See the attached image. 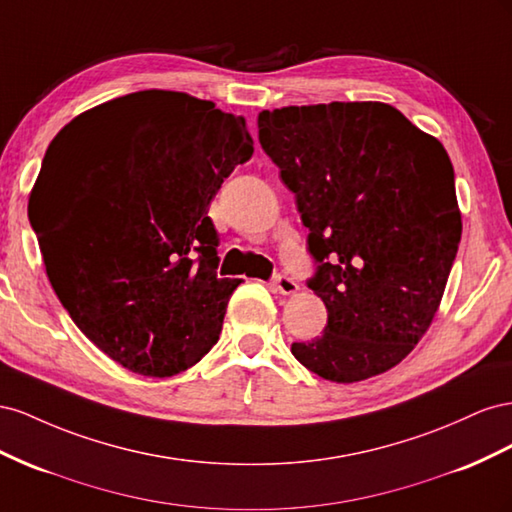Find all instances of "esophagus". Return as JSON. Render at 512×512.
Masks as SVG:
<instances>
[{"label":"esophagus","mask_w":512,"mask_h":512,"mask_svg":"<svg viewBox=\"0 0 512 512\" xmlns=\"http://www.w3.org/2000/svg\"><path fill=\"white\" fill-rule=\"evenodd\" d=\"M274 287L283 296H291V294H296V291H298V283L287 274H276L274 276Z\"/></svg>","instance_id":"obj_1"}]
</instances>
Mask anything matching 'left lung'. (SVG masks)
I'll return each mask as SVG.
<instances>
[{
    "mask_svg": "<svg viewBox=\"0 0 512 512\" xmlns=\"http://www.w3.org/2000/svg\"><path fill=\"white\" fill-rule=\"evenodd\" d=\"M257 126L309 227V287L328 309L324 334L291 354L337 384L397 367L429 330L461 242L444 145L371 100L261 111Z\"/></svg>",
    "mask_w": 512,
    "mask_h": 512,
    "instance_id": "8db88e82",
    "label": "left lung"
}]
</instances>
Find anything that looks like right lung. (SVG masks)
<instances>
[{
  "mask_svg": "<svg viewBox=\"0 0 512 512\" xmlns=\"http://www.w3.org/2000/svg\"><path fill=\"white\" fill-rule=\"evenodd\" d=\"M251 156L244 118L167 90L102 102L51 141L29 221L64 309L124 369L171 377L218 341L240 279H218L208 208Z\"/></svg>",
  "mask_w": 512,
  "mask_h": 512,
  "instance_id": "1",
  "label": "right lung"
}]
</instances>
